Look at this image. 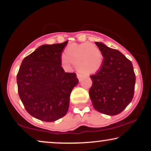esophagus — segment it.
<instances>
[{"mask_svg":"<svg viewBox=\"0 0 151 151\" xmlns=\"http://www.w3.org/2000/svg\"><path fill=\"white\" fill-rule=\"evenodd\" d=\"M77 77L78 78V80H79L80 81V80H81V79H82V76L80 73H77Z\"/></svg>","mask_w":151,"mask_h":151,"instance_id":"esophagus-1","label":"esophagus"}]
</instances>
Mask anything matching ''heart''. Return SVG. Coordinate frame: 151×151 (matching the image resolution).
<instances>
[{"label":"heart","mask_w":151,"mask_h":151,"mask_svg":"<svg viewBox=\"0 0 151 151\" xmlns=\"http://www.w3.org/2000/svg\"><path fill=\"white\" fill-rule=\"evenodd\" d=\"M102 53L98 47L88 42L72 44L66 49L61 57V63L69 67L70 63L82 74L90 75L98 72L103 64Z\"/></svg>","instance_id":"heart-1"}]
</instances>
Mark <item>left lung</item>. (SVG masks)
Here are the masks:
<instances>
[{
  "label": "left lung",
  "mask_w": 151,
  "mask_h": 151,
  "mask_svg": "<svg viewBox=\"0 0 151 151\" xmlns=\"http://www.w3.org/2000/svg\"><path fill=\"white\" fill-rule=\"evenodd\" d=\"M104 60L98 73L91 76L89 96L94 109L108 115L124 110L134 96L135 75L132 63L121 52L96 42Z\"/></svg>",
  "instance_id": "1"
}]
</instances>
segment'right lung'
<instances>
[{"label": "right lung", "instance_id": "1", "mask_svg": "<svg viewBox=\"0 0 151 151\" xmlns=\"http://www.w3.org/2000/svg\"><path fill=\"white\" fill-rule=\"evenodd\" d=\"M68 43L43 45L22 60L17 74L18 95L35 118L53 122L67 114L71 91L78 83L75 73H65L61 53Z\"/></svg>", "mask_w": 151, "mask_h": 151}]
</instances>
